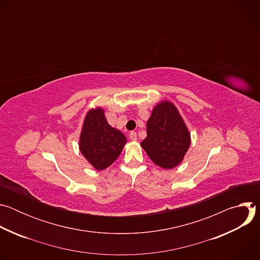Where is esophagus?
Masks as SVG:
<instances>
[{
	"instance_id": "esophagus-1",
	"label": "esophagus",
	"mask_w": 260,
	"mask_h": 260,
	"mask_svg": "<svg viewBox=\"0 0 260 260\" xmlns=\"http://www.w3.org/2000/svg\"><path fill=\"white\" fill-rule=\"evenodd\" d=\"M129 139L133 140V141H136V140H137V134H136V132H131V133H129Z\"/></svg>"
}]
</instances>
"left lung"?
Listing matches in <instances>:
<instances>
[{
	"label": "left lung",
	"instance_id": "left-lung-1",
	"mask_svg": "<svg viewBox=\"0 0 260 260\" xmlns=\"http://www.w3.org/2000/svg\"><path fill=\"white\" fill-rule=\"evenodd\" d=\"M141 146L162 169H173L183 160L190 146V134L171 102L164 101L154 107Z\"/></svg>",
	"mask_w": 260,
	"mask_h": 260
}]
</instances>
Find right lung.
Returning a JSON list of instances; mask_svg holds the SVG:
<instances>
[{
    "instance_id": "1",
    "label": "right lung",
    "mask_w": 260,
    "mask_h": 260,
    "mask_svg": "<svg viewBox=\"0 0 260 260\" xmlns=\"http://www.w3.org/2000/svg\"><path fill=\"white\" fill-rule=\"evenodd\" d=\"M125 136L106 120L102 108L91 109L85 116L79 148L87 161L98 171L107 169L120 155Z\"/></svg>"
}]
</instances>
